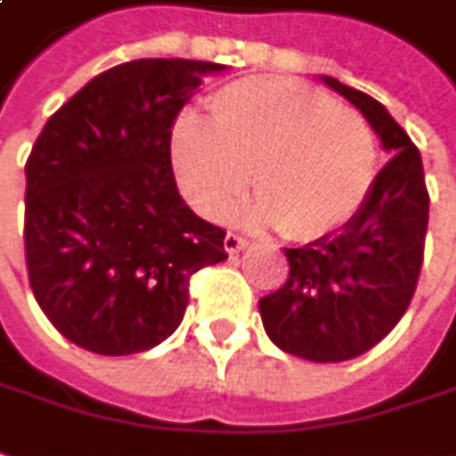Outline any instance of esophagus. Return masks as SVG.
<instances>
[{"instance_id":"obj_1","label":"esophagus","mask_w":456,"mask_h":456,"mask_svg":"<svg viewBox=\"0 0 456 456\" xmlns=\"http://www.w3.org/2000/svg\"><path fill=\"white\" fill-rule=\"evenodd\" d=\"M247 244H249V241L244 240V237H240V234H232V232L224 237V249H227V254H240Z\"/></svg>"}]
</instances>
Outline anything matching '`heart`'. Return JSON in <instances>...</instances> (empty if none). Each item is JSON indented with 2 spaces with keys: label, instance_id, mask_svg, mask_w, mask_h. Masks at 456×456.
Returning a JSON list of instances; mask_svg holds the SVG:
<instances>
[{
  "label": "heart",
  "instance_id": "obj_1",
  "mask_svg": "<svg viewBox=\"0 0 456 456\" xmlns=\"http://www.w3.org/2000/svg\"><path fill=\"white\" fill-rule=\"evenodd\" d=\"M212 126L182 117L172 137L179 187L207 219H222L249 184L259 194L249 224L277 227L292 241L342 229L362 209L377 176L367 119L312 86L280 77L219 89Z\"/></svg>",
  "mask_w": 456,
  "mask_h": 456
}]
</instances>
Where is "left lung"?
<instances>
[{"label":"left lung","mask_w":456,"mask_h":456,"mask_svg":"<svg viewBox=\"0 0 456 456\" xmlns=\"http://www.w3.org/2000/svg\"><path fill=\"white\" fill-rule=\"evenodd\" d=\"M357 107L389 162L370 197L339 232L284 249L289 277L259 299L274 345L309 362H346L379 345L410 306L424 259L429 191L419 150L370 94L322 77Z\"/></svg>","instance_id":"1"}]
</instances>
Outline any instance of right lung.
<instances>
[{"mask_svg": "<svg viewBox=\"0 0 456 456\" xmlns=\"http://www.w3.org/2000/svg\"><path fill=\"white\" fill-rule=\"evenodd\" d=\"M224 64L134 59L61 104L27 159L24 256L37 305L104 357L147 352L182 324L194 272L224 262L227 232L179 197L172 126Z\"/></svg>", "mask_w": 456, "mask_h": 456, "instance_id": "obj_1", "label": "right lung"}]
</instances>
